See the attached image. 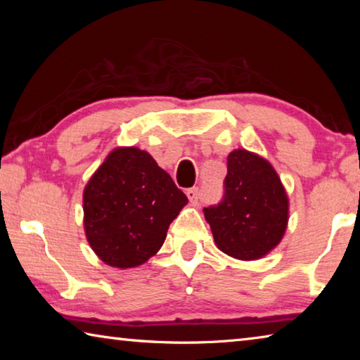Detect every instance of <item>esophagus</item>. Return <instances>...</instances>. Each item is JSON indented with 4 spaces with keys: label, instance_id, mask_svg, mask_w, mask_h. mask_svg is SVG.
<instances>
[{
    "label": "esophagus",
    "instance_id": "obj_1",
    "mask_svg": "<svg viewBox=\"0 0 360 360\" xmlns=\"http://www.w3.org/2000/svg\"><path fill=\"white\" fill-rule=\"evenodd\" d=\"M186 193H187V198L191 200V203H193V205L198 203V200H200V191H198V187L187 188Z\"/></svg>",
    "mask_w": 360,
    "mask_h": 360
}]
</instances>
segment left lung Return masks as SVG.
<instances>
[{
  "mask_svg": "<svg viewBox=\"0 0 360 360\" xmlns=\"http://www.w3.org/2000/svg\"><path fill=\"white\" fill-rule=\"evenodd\" d=\"M203 212L222 252L255 260L275 249L284 236L289 200L270 162L246 149H235L227 157L222 202Z\"/></svg>",
  "mask_w": 360,
  "mask_h": 360,
  "instance_id": "8db88e82",
  "label": "left lung"
}]
</instances>
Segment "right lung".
<instances>
[{"mask_svg": "<svg viewBox=\"0 0 360 360\" xmlns=\"http://www.w3.org/2000/svg\"><path fill=\"white\" fill-rule=\"evenodd\" d=\"M187 197L148 152L117 148L84 188V227L105 264L133 268L158 252Z\"/></svg>", "mask_w": 360, "mask_h": 360, "instance_id": "obj_1", "label": "right lung"}]
</instances>
